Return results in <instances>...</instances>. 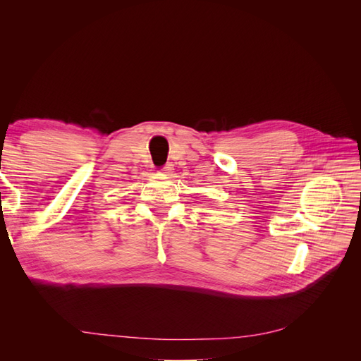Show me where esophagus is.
Returning <instances> with one entry per match:
<instances>
[{
    "instance_id": "obj_1",
    "label": "esophagus",
    "mask_w": 361,
    "mask_h": 361,
    "mask_svg": "<svg viewBox=\"0 0 361 361\" xmlns=\"http://www.w3.org/2000/svg\"><path fill=\"white\" fill-rule=\"evenodd\" d=\"M161 171L166 173V174L171 173V171H173V164H166V166H164V167L161 169Z\"/></svg>"
}]
</instances>
